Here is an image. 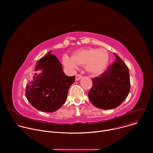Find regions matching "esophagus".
<instances>
[{"instance_id": "esophagus-1", "label": "esophagus", "mask_w": 153, "mask_h": 153, "mask_svg": "<svg viewBox=\"0 0 153 153\" xmlns=\"http://www.w3.org/2000/svg\"><path fill=\"white\" fill-rule=\"evenodd\" d=\"M82 78V76L80 74H77L76 76V80H79Z\"/></svg>"}]
</instances>
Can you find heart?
<instances>
[{
  "instance_id": "1",
  "label": "heart",
  "mask_w": 153,
  "mask_h": 153,
  "mask_svg": "<svg viewBox=\"0 0 153 153\" xmlns=\"http://www.w3.org/2000/svg\"><path fill=\"white\" fill-rule=\"evenodd\" d=\"M109 61V54L104 48H89L77 50L72 54V58L64 56L62 63L70 69L76 68L77 65L85 66V69L93 75L103 73Z\"/></svg>"
}]
</instances>
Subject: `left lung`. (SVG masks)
I'll return each instance as SVG.
<instances>
[{
	"mask_svg": "<svg viewBox=\"0 0 153 153\" xmlns=\"http://www.w3.org/2000/svg\"><path fill=\"white\" fill-rule=\"evenodd\" d=\"M114 54L116 60L99 77L92 79L93 86L88 94L92 104L102 110L119 106L130 90L128 68L119 56Z\"/></svg>",
	"mask_w": 153,
	"mask_h": 153,
	"instance_id": "left-lung-1",
	"label": "left lung"
}]
</instances>
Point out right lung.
I'll list each match as a JSON object with an SVG mask.
<instances>
[{
	"mask_svg": "<svg viewBox=\"0 0 153 153\" xmlns=\"http://www.w3.org/2000/svg\"><path fill=\"white\" fill-rule=\"evenodd\" d=\"M49 51L36 63L34 73L26 86V97L37 110L52 113L65 102L75 76H67L56 56Z\"/></svg>",
	"mask_w": 153,
	"mask_h": 153,
	"instance_id": "obj_1",
	"label": "right lung"
}]
</instances>
